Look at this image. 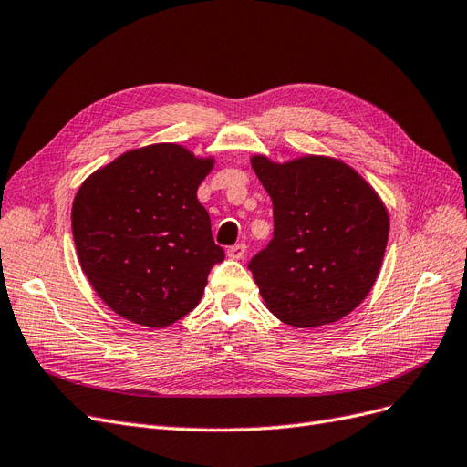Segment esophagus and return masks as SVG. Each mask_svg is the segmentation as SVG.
<instances>
[{"mask_svg":"<svg viewBox=\"0 0 467 467\" xmlns=\"http://www.w3.org/2000/svg\"><path fill=\"white\" fill-rule=\"evenodd\" d=\"M247 253V245L245 244H235L232 247H228V257L230 259H244Z\"/></svg>","mask_w":467,"mask_h":467,"instance_id":"1","label":"esophagus"}]
</instances>
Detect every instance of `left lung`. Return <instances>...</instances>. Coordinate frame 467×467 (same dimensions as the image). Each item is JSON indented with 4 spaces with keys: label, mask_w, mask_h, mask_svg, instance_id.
<instances>
[{
    "label": "left lung",
    "mask_w": 467,
    "mask_h": 467,
    "mask_svg": "<svg viewBox=\"0 0 467 467\" xmlns=\"http://www.w3.org/2000/svg\"><path fill=\"white\" fill-rule=\"evenodd\" d=\"M273 201V239L249 261L266 307L294 327L345 317L372 290L389 220L379 196L343 161L307 155L251 160Z\"/></svg>",
    "instance_id": "1"
}]
</instances>
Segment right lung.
Segmentation results:
<instances>
[{"instance_id": "1", "label": "right lung", "mask_w": 467, "mask_h": 467, "mask_svg": "<svg viewBox=\"0 0 467 467\" xmlns=\"http://www.w3.org/2000/svg\"><path fill=\"white\" fill-rule=\"evenodd\" d=\"M212 160L177 144L122 153L79 187L72 232L101 300L134 323L167 327L199 306L223 261L196 189Z\"/></svg>"}]
</instances>
